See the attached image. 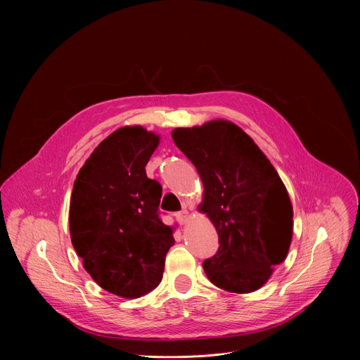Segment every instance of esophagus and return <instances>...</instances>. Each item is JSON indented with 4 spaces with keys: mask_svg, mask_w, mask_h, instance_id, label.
<instances>
[{
    "mask_svg": "<svg viewBox=\"0 0 360 360\" xmlns=\"http://www.w3.org/2000/svg\"><path fill=\"white\" fill-rule=\"evenodd\" d=\"M176 219H178V222L185 224V222L189 219V212H188L186 210H182L181 212H178V214H176Z\"/></svg>",
    "mask_w": 360,
    "mask_h": 360,
    "instance_id": "1",
    "label": "esophagus"
}]
</instances>
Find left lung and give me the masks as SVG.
I'll return each instance as SVG.
<instances>
[{
    "label": "left lung",
    "mask_w": 360,
    "mask_h": 360,
    "mask_svg": "<svg viewBox=\"0 0 360 360\" xmlns=\"http://www.w3.org/2000/svg\"><path fill=\"white\" fill-rule=\"evenodd\" d=\"M195 165L203 199L198 210L214 224L219 248L202 265L208 279L233 293L262 288L286 259L293 211L289 193L259 146L238 125L215 120L172 131Z\"/></svg>",
    "instance_id": "8db88e82"
}]
</instances>
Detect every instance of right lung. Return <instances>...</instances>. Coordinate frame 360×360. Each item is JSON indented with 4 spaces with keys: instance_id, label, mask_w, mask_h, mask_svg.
Masks as SVG:
<instances>
[{
    "instance_id": "1",
    "label": "right lung",
    "mask_w": 360,
    "mask_h": 360,
    "mask_svg": "<svg viewBox=\"0 0 360 360\" xmlns=\"http://www.w3.org/2000/svg\"><path fill=\"white\" fill-rule=\"evenodd\" d=\"M158 145L160 135L141 125L114 131L85 161L71 195V242L85 271L125 299L161 283L175 242L160 219L162 188L145 172Z\"/></svg>"
}]
</instances>
